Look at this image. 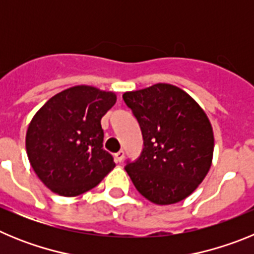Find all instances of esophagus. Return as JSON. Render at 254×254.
Listing matches in <instances>:
<instances>
[{
    "instance_id": "1",
    "label": "esophagus",
    "mask_w": 254,
    "mask_h": 254,
    "mask_svg": "<svg viewBox=\"0 0 254 254\" xmlns=\"http://www.w3.org/2000/svg\"><path fill=\"white\" fill-rule=\"evenodd\" d=\"M114 158H116V161L121 163V161H122L123 159H125V151H123V150L118 151L116 155H114Z\"/></svg>"
}]
</instances>
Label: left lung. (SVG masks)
Wrapping results in <instances>:
<instances>
[{"label":"left lung","instance_id":"left-lung-1","mask_svg":"<svg viewBox=\"0 0 254 254\" xmlns=\"http://www.w3.org/2000/svg\"><path fill=\"white\" fill-rule=\"evenodd\" d=\"M143 138L140 158L125 167L136 190L156 205L190 196L208 173L214 132L207 116L186 91L155 84L123 94Z\"/></svg>","mask_w":254,"mask_h":254}]
</instances>
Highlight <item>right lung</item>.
Wrapping results in <instances>:
<instances>
[{
    "instance_id": "obj_1",
    "label": "right lung",
    "mask_w": 254,
    "mask_h": 254,
    "mask_svg": "<svg viewBox=\"0 0 254 254\" xmlns=\"http://www.w3.org/2000/svg\"><path fill=\"white\" fill-rule=\"evenodd\" d=\"M117 96L80 85L61 91L40 108L26 132V152L38 178L55 193L82 194L116 164L103 149L102 117Z\"/></svg>"
}]
</instances>
